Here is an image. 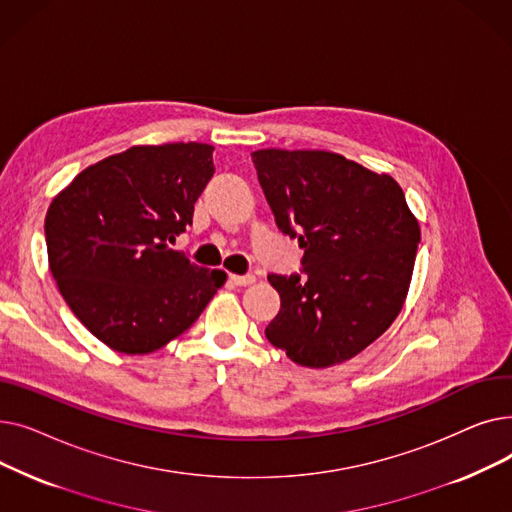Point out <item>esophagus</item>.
<instances>
[{
  "label": "esophagus",
  "instance_id": "esophagus-1",
  "mask_svg": "<svg viewBox=\"0 0 512 512\" xmlns=\"http://www.w3.org/2000/svg\"><path fill=\"white\" fill-rule=\"evenodd\" d=\"M230 282L234 284V286H249V284H253L255 282V276L253 274H245V276H230Z\"/></svg>",
  "mask_w": 512,
  "mask_h": 512
}]
</instances>
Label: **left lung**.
Masks as SVG:
<instances>
[{"mask_svg": "<svg viewBox=\"0 0 512 512\" xmlns=\"http://www.w3.org/2000/svg\"><path fill=\"white\" fill-rule=\"evenodd\" d=\"M282 234L305 251L299 274H270L280 311L265 336L294 363L321 369L380 338L407 299L419 224L388 174L330 151L251 153Z\"/></svg>", "mask_w": 512, "mask_h": 512, "instance_id": "left-lung-1", "label": "left lung"}]
</instances>
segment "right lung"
<instances>
[{
	"mask_svg": "<svg viewBox=\"0 0 512 512\" xmlns=\"http://www.w3.org/2000/svg\"><path fill=\"white\" fill-rule=\"evenodd\" d=\"M213 147H130L80 172L45 218L49 270L93 336L145 355L191 328L226 282L170 249L193 224Z\"/></svg>",
	"mask_w": 512,
	"mask_h": 512,
	"instance_id": "add662e5",
	"label": "right lung"
}]
</instances>
